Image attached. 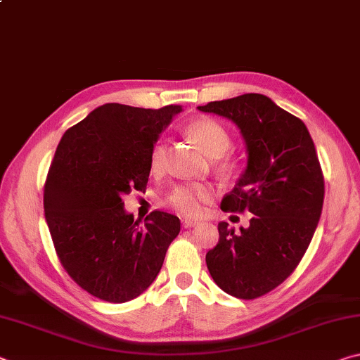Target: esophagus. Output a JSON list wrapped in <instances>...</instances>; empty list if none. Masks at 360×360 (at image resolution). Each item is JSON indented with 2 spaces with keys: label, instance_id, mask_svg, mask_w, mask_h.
Returning a JSON list of instances; mask_svg holds the SVG:
<instances>
[{
  "label": "esophagus",
  "instance_id": "obj_1",
  "mask_svg": "<svg viewBox=\"0 0 360 360\" xmlns=\"http://www.w3.org/2000/svg\"><path fill=\"white\" fill-rule=\"evenodd\" d=\"M195 225H198V221H193V219H184L182 221V227L184 229H192Z\"/></svg>",
  "mask_w": 360,
  "mask_h": 360
}]
</instances>
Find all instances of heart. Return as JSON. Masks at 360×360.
I'll list each match as a JSON object with an SVG mask.
<instances>
[{
  "label": "heart",
  "mask_w": 360,
  "mask_h": 360,
  "mask_svg": "<svg viewBox=\"0 0 360 360\" xmlns=\"http://www.w3.org/2000/svg\"><path fill=\"white\" fill-rule=\"evenodd\" d=\"M187 135L191 136L206 155L222 157L230 149L231 138L222 124L210 117H197L186 125ZM167 144L157 141L150 149L149 163L152 172H160L165 167ZM224 167H229L225 162ZM211 198V188L203 184H182L169 193L168 205L179 214L187 217H197L203 212L205 205Z\"/></svg>",
  "instance_id": "b5f03b06"
}]
</instances>
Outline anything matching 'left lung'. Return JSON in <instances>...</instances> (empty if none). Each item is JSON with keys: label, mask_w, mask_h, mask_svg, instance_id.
<instances>
[{"label": "left lung", "mask_w": 360, "mask_h": 360, "mask_svg": "<svg viewBox=\"0 0 360 360\" xmlns=\"http://www.w3.org/2000/svg\"><path fill=\"white\" fill-rule=\"evenodd\" d=\"M198 109L233 120L246 143L248 167L221 208L254 216L240 231L219 222V243L206 265L224 292L252 300L284 283L311 243L324 203L321 163L303 122L265 95Z\"/></svg>", "instance_id": "1"}]
</instances>
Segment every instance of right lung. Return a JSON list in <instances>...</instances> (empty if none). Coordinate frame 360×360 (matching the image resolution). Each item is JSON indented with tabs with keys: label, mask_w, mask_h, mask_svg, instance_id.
Instances as JSON below:
<instances>
[{
	"label": "right lung",
	"mask_w": 360,
	"mask_h": 360,
	"mask_svg": "<svg viewBox=\"0 0 360 360\" xmlns=\"http://www.w3.org/2000/svg\"><path fill=\"white\" fill-rule=\"evenodd\" d=\"M181 111L106 103L58 143L44 184L46 222L66 273L100 300L141 295L179 233V219L163 211L139 227L122 198L148 186L152 146Z\"/></svg>",
	"instance_id": "right-lung-1"
}]
</instances>
